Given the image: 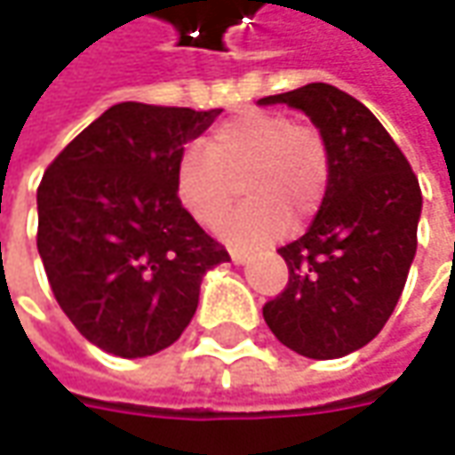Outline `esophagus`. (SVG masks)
<instances>
[{
  "instance_id": "esophagus-1",
  "label": "esophagus",
  "mask_w": 455,
  "mask_h": 455,
  "mask_svg": "<svg viewBox=\"0 0 455 455\" xmlns=\"http://www.w3.org/2000/svg\"><path fill=\"white\" fill-rule=\"evenodd\" d=\"M247 259H249L247 249H231V262H234V265H244Z\"/></svg>"
}]
</instances>
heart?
<instances>
[{
  "label": "heart",
  "instance_id": "heart-1",
  "mask_svg": "<svg viewBox=\"0 0 455 455\" xmlns=\"http://www.w3.org/2000/svg\"><path fill=\"white\" fill-rule=\"evenodd\" d=\"M242 178L249 198L221 221L219 234L234 244H267L321 208L331 180V160L321 132L269 109H247L206 137V149L190 145L175 165V193L190 216L213 227L234 201Z\"/></svg>",
  "mask_w": 455,
  "mask_h": 455
}]
</instances>
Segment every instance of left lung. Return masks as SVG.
Instances as JSON below:
<instances>
[{
    "instance_id": "obj_1",
    "label": "left lung",
    "mask_w": 455,
    "mask_h": 455,
    "mask_svg": "<svg viewBox=\"0 0 455 455\" xmlns=\"http://www.w3.org/2000/svg\"><path fill=\"white\" fill-rule=\"evenodd\" d=\"M318 127L331 180L306 234L285 247L287 287L262 307L280 344L307 359L366 346L397 306L418 249L423 196L403 149L362 101L328 84L259 99Z\"/></svg>"
}]
</instances>
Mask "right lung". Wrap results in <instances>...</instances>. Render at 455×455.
I'll return each mask as SVG.
<instances>
[{"label": "right lung", "mask_w": 455, "mask_h": 455, "mask_svg": "<svg viewBox=\"0 0 455 455\" xmlns=\"http://www.w3.org/2000/svg\"><path fill=\"white\" fill-rule=\"evenodd\" d=\"M219 114L116 104L43 175L37 251L52 295L107 354L140 359L175 344L204 275L228 262L175 193L180 152Z\"/></svg>", "instance_id": "obj_1"}]
</instances>
